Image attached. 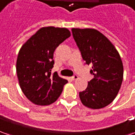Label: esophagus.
Segmentation results:
<instances>
[{
	"mask_svg": "<svg viewBox=\"0 0 135 135\" xmlns=\"http://www.w3.org/2000/svg\"><path fill=\"white\" fill-rule=\"evenodd\" d=\"M71 79H72V80H76V79H78V76H77V75H74Z\"/></svg>",
	"mask_w": 135,
	"mask_h": 135,
	"instance_id": "obj_1",
	"label": "esophagus"
}]
</instances>
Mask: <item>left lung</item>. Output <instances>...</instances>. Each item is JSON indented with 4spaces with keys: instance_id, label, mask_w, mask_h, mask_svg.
I'll list each match as a JSON object with an SVG mask.
<instances>
[{
    "instance_id": "8db88e82",
    "label": "left lung",
    "mask_w": 135,
    "mask_h": 135,
    "mask_svg": "<svg viewBox=\"0 0 135 135\" xmlns=\"http://www.w3.org/2000/svg\"><path fill=\"white\" fill-rule=\"evenodd\" d=\"M74 40L85 64L92 65L94 78L79 92L82 104L92 109L109 105L119 93L123 80V64L119 52L108 39L95 29L72 28Z\"/></svg>"
}]
</instances>
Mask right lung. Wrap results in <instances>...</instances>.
Segmentation results:
<instances>
[{"label":"right lung","mask_w":135,"mask_h":135,"mask_svg":"<svg viewBox=\"0 0 135 135\" xmlns=\"http://www.w3.org/2000/svg\"><path fill=\"white\" fill-rule=\"evenodd\" d=\"M71 33L66 28L42 27L19 50L16 73L23 93L32 103L50 105L61 95L68 81L55 72L51 74L56 48Z\"/></svg>","instance_id":"obj_1"}]
</instances>
